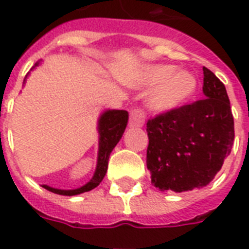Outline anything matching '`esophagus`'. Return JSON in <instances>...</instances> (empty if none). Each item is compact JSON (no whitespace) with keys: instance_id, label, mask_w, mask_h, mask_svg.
<instances>
[{"instance_id":"34e87169","label":"esophagus","mask_w":249,"mask_h":249,"mask_svg":"<svg viewBox=\"0 0 249 249\" xmlns=\"http://www.w3.org/2000/svg\"><path fill=\"white\" fill-rule=\"evenodd\" d=\"M146 121V113L141 108H134L130 111L129 117V126H143Z\"/></svg>"}]
</instances>
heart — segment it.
<instances>
[{"label": "heart", "mask_w": 249, "mask_h": 249, "mask_svg": "<svg viewBox=\"0 0 249 249\" xmlns=\"http://www.w3.org/2000/svg\"><path fill=\"white\" fill-rule=\"evenodd\" d=\"M142 88L152 90L147 106L155 112H168L178 108L196 90V79L190 72L176 71L173 66L158 64L144 68L138 80Z\"/></svg>", "instance_id": "obj_1"}]
</instances>
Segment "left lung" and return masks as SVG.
<instances>
[{
	"instance_id": "obj_1",
	"label": "left lung",
	"mask_w": 249,
	"mask_h": 249,
	"mask_svg": "<svg viewBox=\"0 0 249 249\" xmlns=\"http://www.w3.org/2000/svg\"><path fill=\"white\" fill-rule=\"evenodd\" d=\"M200 101L147 121V169L160 191L203 187L222 168L234 143V117L226 88L203 67Z\"/></svg>"
}]
</instances>
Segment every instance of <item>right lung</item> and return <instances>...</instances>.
Returning a JSON list of instances; mask_svg holds the SVG:
<instances>
[{
    "label": "right lung",
    "instance_id": "add662e5",
    "mask_svg": "<svg viewBox=\"0 0 249 249\" xmlns=\"http://www.w3.org/2000/svg\"><path fill=\"white\" fill-rule=\"evenodd\" d=\"M36 63L35 66H37ZM128 112L124 109H108L106 111L99 119V124H98V132H99V151H98V163L97 169L94 173L93 178L90 179L86 185L83 187L76 190H58L53 189L50 186L44 185L42 187L54 194H59V195H66V196H72V195H79V194L86 193L97 187L102 182L103 177L106 176L107 172V166H108L109 154L112 152L119 141L123 137L126 124H128Z\"/></svg>",
    "mask_w": 249,
    "mask_h": 249
}]
</instances>
